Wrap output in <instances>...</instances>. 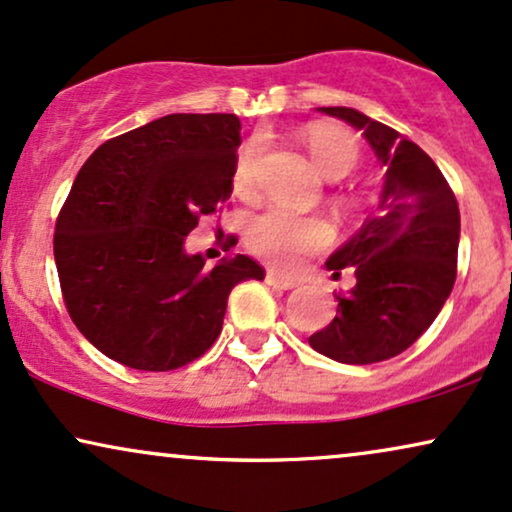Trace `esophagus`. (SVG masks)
I'll return each mask as SVG.
<instances>
[{
    "mask_svg": "<svg viewBox=\"0 0 512 512\" xmlns=\"http://www.w3.org/2000/svg\"><path fill=\"white\" fill-rule=\"evenodd\" d=\"M266 282H268V285L277 287V289H294L296 285H299V282L292 280V277H282L280 273H275V270H268Z\"/></svg>",
    "mask_w": 512,
    "mask_h": 512,
    "instance_id": "obj_1",
    "label": "esophagus"
}]
</instances>
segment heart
Returning a JSON list of instances; mask_svg holds the SVG:
<instances>
[{
  "instance_id": "1",
  "label": "heart",
  "mask_w": 512,
  "mask_h": 512,
  "mask_svg": "<svg viewBox=\"0 0 512 512\" xmlns=\"http://www.w3.org/2000/svg\"><path fill=\"white\" fill-rule=\"evenodd\" d=\"M308 154L315 168L327 180H342L358 166L361 147L346 130L330 125H313L306 132ZM261 159V142L251 140L237 151L232 182L239 194H251L256 189V170ZM334 237L327 220L315 216H294V213L273 208L261 213L246 227V244L256 256L266 258L280 270H294L306 256L318 254L330 246Z\"/></svg>"
}]
</instances>
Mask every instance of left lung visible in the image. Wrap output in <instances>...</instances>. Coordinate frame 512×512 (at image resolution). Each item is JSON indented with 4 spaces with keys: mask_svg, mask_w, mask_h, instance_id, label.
I'll use <instances>...</instances> for the list:
<instances>
[{
    "mask_svg": "<svg viewBox=\"0 0 512 512\" xmlns=\"http://www.w3.org/2000/svg\"><path fill=\"white\" fill-rule=\"evenodd\" d=\"M363 132L384 168L377 213L327 258L356 287L337 296V315L308 337L332 361L380 363L406 351L434 323L456 282L460 211L449 182L418 144L349 106H320Z\"/></svg>",
    "mask_w": 512,
    "mask_h": 512,
    "instance_id": "left-lung-1",
    "label": "left lung"
}]
</instances>
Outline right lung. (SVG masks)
Returning a JSON list of instances; mask_svg holds the SVG:
<instances>
[{
    "instance_id": "obj_1",
    "label": "right lung",
    "mask_w": 512,
    "mask_h": 512,
    "mask_svg": "<svg viewBox=\"0 0 512 512\" xmlns=\"http://www.w3.org/2000/svg\"><path fill=\"white\" fill-rule=\"evenodd\" d=\"M235 113H170L104 142L75 178L54 232L63 301L87 342L147 372L192 363L223 330L227 296L263 280L237 254L206 268L185 237L232 194Z\"/></svg>"
}]
</instances>
